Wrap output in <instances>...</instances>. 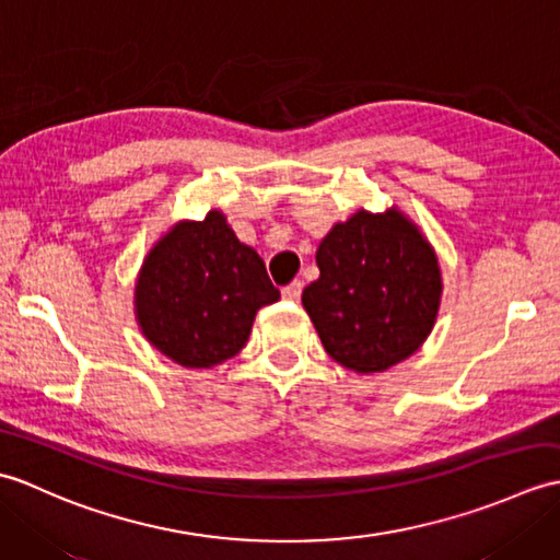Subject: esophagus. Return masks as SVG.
<instances>
[{
	"label": "esophagus",
	"mask_w": 560,
	"mask_h": 560,
	"mask_svg": "<svg viewBox=\"0 0 560 560\" xmlns=\"http://www.w3.org/2000/svg\"><path fill=\"white\" fill-rule=\"evenodd\" d=\"M301 291H303V281L301 279H295V281L289 283V287L281 289L283 299H287V301H299L301 299Z\"/></svg>",
	"instance_id": "esophagus-1"
}]
</instances>
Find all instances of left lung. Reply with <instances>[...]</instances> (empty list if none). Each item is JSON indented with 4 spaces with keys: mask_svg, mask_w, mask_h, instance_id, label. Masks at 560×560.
Returning a JSON list of instances; mask_svg holds the SVG:
<instances>
[{
    "mask_svg": "<svg viewBox=\"0 0 560 560\" xmlns=\"http://www.w3.org/2000/svg\"><path fill=\"white\" fill-rule=\"evenodd\" d=\"M319 279L303 305L325 351L355 373H380L431 335L440 305L433 247L399 211H359L317 247Z\"/></svg>",
    "mask_w": 560,
    "mask_h": 560,
    "instance_id": "1",
    "label": "left lung"
}]
</instances>
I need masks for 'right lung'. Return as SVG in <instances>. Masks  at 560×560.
Wrapping results in <instances>:
<instances>
[{
	"label": "right lung",
	"mask_w": 560,
	"mask_h": 560,
	"mask_svg": "<svg viewBox=\"0 0 560 560\" xmlns=\"http://www.w3.org/2000/svg\"><path fill=\"white\" fill-rule=\"evenodd\" d=\"M144 337L185 368H211L245 347L261 305L279 289L253 247L237 241L221 211L177 223L151 249L137 281Z\"/></svg>",
	"instance_id": "1"
}]
</instances>
